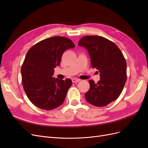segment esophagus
Segmentation results:
<instances>
[{
  "label": "esophagus",
  "mask_w": 148,
  "mask_h": 148,
  "mask_svg": "<svg viewBox=\"0 0 148 148\" xmlns=\"http://www.w3.org/2000/svg\"><path fill=\"white\" fill-rule=\"evenodd\" d=\"M71 80H72V82H73V83H77V82H79L80 81L79 79L76 78H72V79H71Z\"/></svg>",
  "instance_id": "34e87169"
}]
</instances>
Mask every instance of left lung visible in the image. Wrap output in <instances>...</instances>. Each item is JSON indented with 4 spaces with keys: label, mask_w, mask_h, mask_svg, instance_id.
<instances>
[{
    "label": "left lung",
    "mask_w": 148,
    "mask_h": 148,
    "mask_svg": "<svg viewBox=\"0 0 148 148\" xmlns=\"http://www.w3.org/2000/svg\"><path fill=\"white\" fill-rule=\"evenodd\" d=\"M79 46L86 48L92 68L100 73L97 83L89 80L90 88L84 96L93 106L103 107L115 101L127 81V62L116 44L99 36H85L79 40Z\"/></svg>",
    "instance_id": "left-lung-1"
}]
</instances>
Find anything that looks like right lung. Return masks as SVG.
<instances>
[{
  "label": "right lung",
  "instance_id": "1",
  "mask_svg": "<svg viewBox=\"0 0 148 148\" xmlns=\"http://www.w3.org/2000/svg\"><path fill=\"white\" fill-rule=\"evenodd\" d=\"M75 47L70 39L54 36L34 44L26 53L21 69L22 84L29 101L38 108L50 110L63 104L72 82L52 76L64 51Z\"/></svg>",
  "mask_w": 148,
  "mask_h": 148
}]
</instances>
